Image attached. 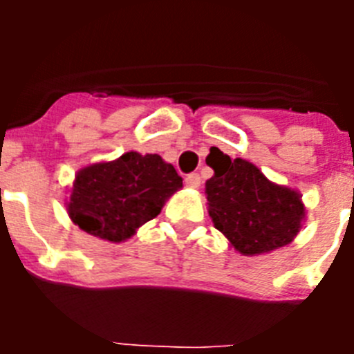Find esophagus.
<instances>
[{
  "label": "esophagus",
  "instance_id": "esophagus-1",
  "mask_svg": "<svg viewBox=\"0 0 354 354\" xmlns=\"http://www.w3.org/2000/svg\"><path fill=\"white\" fill-rule=\"evenodd\" d=\"M200 183H202V179H200L198 174H189L186 177V186L187 187H193V189H196V187H200Z\"/></svg>",
  "mask_w": 354,
  "mask_h": 354
}]
</instances>
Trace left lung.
<instances>
[{"mask_svg": "<svg viewBox=\"0 0 354 354\" xmlns=\"http://www.w3.org/2000/svg\"><path fill=\"white\" fill-rule=\"evenodd\" d=\"M205 183L214 227L246 257L287 246L301 230L305 204L296 189L271 183L253 162L216 152Z\"/></svg>", "mask_w": 354, "mask_h": 354, "instance_id": "left-lung-1", "label": "left lung"}]
</instances>
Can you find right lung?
Wrapping results in <instances>:
<instances>
[{
  "mask_svg": "<svg viewBox=\"0 0 354 354\" xmlns=\"http://www.w3.org/2000/svg\"><path fill=\"white\" fill-rule=\"evenodd\" d=\"M180 187V175L161 156L131 150L113 161L81 168L65 207L72 223L86 234L124 243L154 220Z\"/></svg>",
  "mask_w": 354,
  "mask_h": 354,
  "instance_id": "1",
  "label": "right lung"
}]
</instances>
